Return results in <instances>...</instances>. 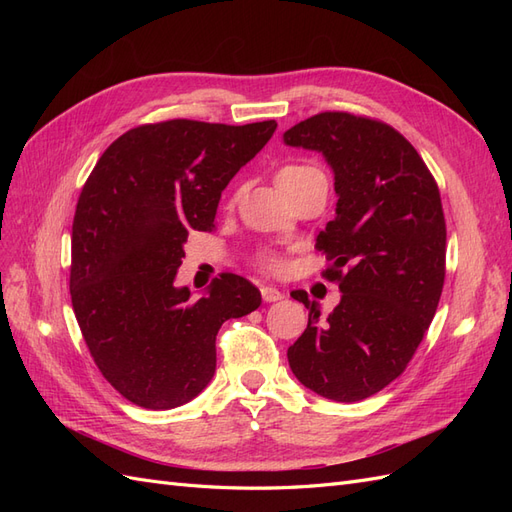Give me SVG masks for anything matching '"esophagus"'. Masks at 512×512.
<instances>
[{
    "mask_svg": "<svg viewBox=\"0 0 512 512\" xmlns=\"http://www.w3.org/2000/svg\"><path fill=\"white\" fill-rule=\"evenodd\" d=\"M260 294H262V299H265L267 303H275V301H282L284 299V292L273 288V286H262Z\"/></svg>",
    "mask_w": 512,
    "mask_h": 512,
    "instance_id": "esophagus-1",
    "label": "esophagus"
}]
</instances>
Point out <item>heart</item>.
Segmentation results:
<instances>
[{
	"label": "heart",
	"mask_w": 512,
	"mask_h": 512,
	"mask_svg": "<svg viewBox=\"0 0 512 512\" xmlns=\"http://www.w3.org/2000/svg\"><path fill=\"white\" fill-rule=\"evenodd\" d=\"M312 166H303V164H288V166H284L280 173H277V183H280L282 179H286V177H292V175H299V173H303V170H309ZM260 265L262 267H267V269H277L280 267V260H277L273 254H262L260 256Z\"/></svg>",
	"instance_id": "b5f03b06"
}]
</instances>
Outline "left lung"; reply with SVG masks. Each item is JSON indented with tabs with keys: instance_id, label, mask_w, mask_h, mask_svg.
I'll list each match as a JSON object with an SVG mask.
<instances>
[{
	"instance_id": "1",
	"label": "left lung",
	"mask_w": 512,
	"mask_h": 512,
	"mask_svg": "<svg viewBox=\"0 0 512 512\" xmlns=\"http://www.w3.org/2000/svg\"><path fill=\"white\" fill-rule=\"evenodd\" d=\"M284 143L318 151L333 168L335 218L316 247L342 301L288 348L297 380L333 401H361L404 374L429 329L444 286L446 222L438 183L418 151L378 119L327 111L284 132Z\"/></svg>"
}]
</instances>
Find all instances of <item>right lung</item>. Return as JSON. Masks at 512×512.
Returning <instances> with one entry per match:
<instances>
[{
  "mask_svg": "<svg viewBox=\"0 0 512 512\" xmlns=\"http://www.w3.org/2000/svg\"><path fill=\"white\" fill-rule=\"evenodd\" d=\"M277 123L170 119L121 134L91 170L72 222L70 297L102 376L132 404H188L215 374V335L260 305L235 273L205 297L175 286L192 230H211L222 190Z\"/></svg>",
  "mask_w": 512,
  "mask_h": 512,
  "instance_id": "obj_1",
  "label": "right lung"
}]
</instances>
